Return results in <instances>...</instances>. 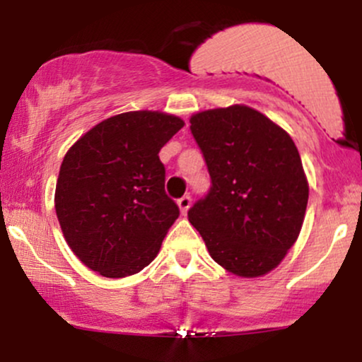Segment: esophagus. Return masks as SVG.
<instances>
[{"label": "esophagus", "instance_id": "esophagus-1", "mask_svg": "<svg viewBox=\"0 0 362 362\" xmlns=\"http://www.w3.org/2000/svg\"><path fill=\"white\" fill-rule=\"evenodd\" d=\"M177 204H178V207H180V213L185 216L187 211L190 209V204H192V199H190V195H184V197L178 199Z\"/></svg>", "mask_w": 362, "mask_h": 362}]
</instances>
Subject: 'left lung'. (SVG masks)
I'll return each instance as SVG.
<instances>
[{"mask_svg":"<svg viewBox=\"0 0 362 362\" xmlns=\"http://www.w3.org/2000/svg\"><path fill=\"white\" fill-rule=\"evenodd\" d=\"M190 131L213 182L189 209L190 224L228 272L265 276L281 264L305 221L310 189L296 144L247 105L197 112Z\"/></svg>","mask_w":362,"mask_h":362,"instance_id":"obj_1","label":"left lung"}]
</instances>
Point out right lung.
<instances>
[{"label":"right lung","instance_id":"obj_1","mask_svg":"<svg viewBox=\"0 0 362 362\" xmlns=\"http://www.w3.org/2000/svg\"><path fill=\"white\" fill-rule=\"evenodd\" d=\"M184 124L165 112H124L68 149L54 206L66 243L91 271L120 279L155 260L180 214L158 153Z\"/></svg>","mask_w":362,"mask_h":362}]
</instances>
